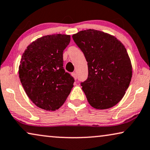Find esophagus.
<instances>
[{
  "label": "esophagus",
  "instance_id": "34e87169",
  "mask_svg": "<svg viewBox=\"0 0 150 150\" xmlns=\"http://www.w3.org/2000/svg\"><path fill=\"white\" fill-rule=\"evenodd\" d=\"M71 76H72L74 78L75 80H76V79H77L76 73V72H72V73H71Z\"/></svg>",
  "mask_w": 150,
  "mask_h": 150
}]
</instances>
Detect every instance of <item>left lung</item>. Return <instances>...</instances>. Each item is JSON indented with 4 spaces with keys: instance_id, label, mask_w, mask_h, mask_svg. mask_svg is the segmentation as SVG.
<instances>
[{
    "instance_id": "8db88e82",
    "label": "left lung",
    "mask_w": 150,
    "mask_h": 150,
    "mask_svg": "<svg viewBox=\"0 0 150 150\" xmlns=\"http://www.w3.org/2000/svg\"><path fill=\"white\" fill-rule=\"evenodd\" d=\"M84 53L88 74L81 82L88 102L97 110L108 109L122 99L132 78V65L127 49L114 36L95 30L72 36Z\"/></svg>"
}]
</instances>
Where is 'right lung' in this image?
I'll list each match as a JSON object with an SVG mask.
<instances>
[{
    "instance_id": "add662e5",
    "label": "right lung",
    "mask_w": 150,
    "mask_h": 150,
    "mask_svg": "<svg viewBox=\"0 0 150 150\" xmlns=\"http://www.w3.org/2000/svg\"><path fill=\"white\" fill-rule=\"evenodd\" d=\"M70 36L53 34L28 45L19 66L20 81L28 97L38 108L59 109L71 92L74 79L64 68L63 52Z\"/></svg>"
}]
</instances>
